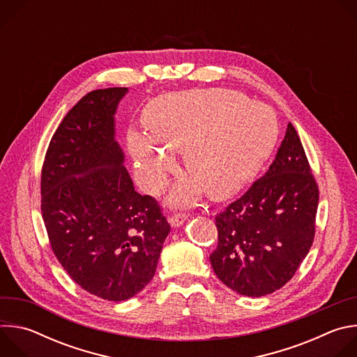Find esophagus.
<instances>
[{
    "mask_svg": "<svg viewBox=\"0 0 357 357\" xmlns=\"http://www.w3.org/2000/svg\"><path fill=\"white\" fill-rule=\"evenodd\" d=\"M188 219V215L183 212H176L169 218V223L172 227H179L183 225V222Z\"/></svg>",
    "mask_w": 357,
    "mask_h": 357,
    "instance_id": "1",
    "label": "esophagus"
}]
</instances>
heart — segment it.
I'll return each mask as SVG.
<instances>
[{"instance_id":"1","label":"heart","mask_w":357,"mask_h":357,"mask_svg":"<svg viewBox=\"0 0 357 357\" xmlns=\"http://www.w3.org/2000/svg\"><path fill=\"white\" fill-rule=\"evenodd\" d=\"M146 128L131 127L127 149L137 182L161 190L183 151L192 174L175 188L172 200L192 203L206 189L226 197L244 186L271 154L278 137L274 112L230 89L167 93L145 106Z\"/></svg>"}]
</instances>
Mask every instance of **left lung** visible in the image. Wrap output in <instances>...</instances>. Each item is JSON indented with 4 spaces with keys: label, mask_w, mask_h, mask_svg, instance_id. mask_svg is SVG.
I'll list each match as a JSON object with an SVG mask.
<instances>
[{
    "label": "left lung",
    "mask_w": 357,
    "mask_h": 357,
    "mask_svg": "<svg viewBox=\"0 0 357 357\" xmlns=\"http://www.w3.org/2000/svg\"><path fill=\"white\" fill-rule=\"evenodd\" d=\"M289 123L264 176L215 216L211 263L219 280L247 296L284 287L314 243L319 189Z\"/></svg>",
    "instance_id": "left-lung-1"
}]
</instances>
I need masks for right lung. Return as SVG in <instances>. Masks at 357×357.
I'll return each instance as SVG.
<instances>
[{"label": "right lung", "instance_id": "1", "mask_svg": "<svg viewBox=\"0 0 357 357\" xmlns=\"http://www.w3.org/2000/svg\"><path fill=\"white\" fill-rule=\"evenodd\" d=\"M127 87L83 96L49 142L40 174L47 238L69 277L87 292L126 301L155 274L171 230L160 203L139 195L114 139Z\"/></svg>", "mask_w": 357, "mask_h": 357}]
</instances>
